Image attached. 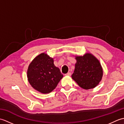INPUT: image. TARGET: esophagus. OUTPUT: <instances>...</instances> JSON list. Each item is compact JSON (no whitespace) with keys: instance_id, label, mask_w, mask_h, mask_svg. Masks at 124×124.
Masks as SVG:
<instances>
[{"instance_id":"34e87169","label":"esophagus","mask_w":124,"mask_h":124,"mask_svg":"<svg viewBox=\"0 0 124 124\" xmlns=\"http://www.w3.org/2000/svg\"><path fill=\"white\" fill-rule=\"evenodd\" d=\"M65 75H66V76H71V72H68L67 74H65Z\"/></svg>"}]
</instances>
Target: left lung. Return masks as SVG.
<instances>
[{"instance_id": "left-lung-1", "label": "left lung", "mask_w": 124, "mask_h": 124, "mask_svg": "<svg viewBox=\"0 0 124 124\" xmlns=\"http://www.w3.org/2000/svg\"><path fill=\"white\" fill-rule=\"evenodd\" d=\"M76 63L71 77L81 88L93 89L99 85L103 74L99 60L91 53L75 56Z\"/></svg>"}]
</instances>
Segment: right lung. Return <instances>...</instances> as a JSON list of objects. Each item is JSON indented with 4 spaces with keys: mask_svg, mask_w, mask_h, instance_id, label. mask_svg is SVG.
I'll list each match as a JSON object with an SVG mask.
<instances>
[{
    "mask_svg": "<svg viewBox=\"0 0 124 124\" xmlns=\"http://www.w3.org/2000/svg\"><path fill=\"white\" fill-rule=\"evenodd\" d=\"M63 77L54 64V59L45 53L37 56L29 65L27 78L30 85L43 94L51 93Z\"/></svg>",
    "mask_w": 124,
    "mask_h": 124,
    "instance_id": "obj_1",
    "label": "right lung"
}]
</instances>
